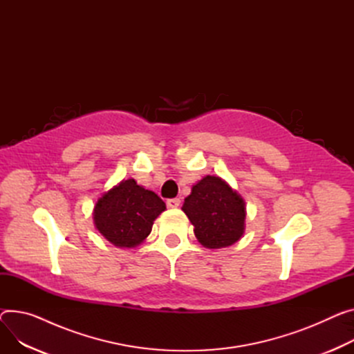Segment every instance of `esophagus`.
Instances as JSON below:
<instances>
[{"mask_svg":"<svg viewBox=\"0 0 354 354\" xmlns=\"http://www.w3.org/2000/svg\"><path fill=\"white\" fill-rule=\"evenodd\" d=\"M180 198H170V200H167V207H170V208H177L178 205H180Z\"/></svg>","mask_w":354,"mask_h":354,"instance_id":"34e87169","label":"esophagus"}]
</instances>
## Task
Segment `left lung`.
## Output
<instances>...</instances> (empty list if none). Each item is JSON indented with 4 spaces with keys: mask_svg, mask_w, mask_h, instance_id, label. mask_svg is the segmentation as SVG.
Returning a JSON list of instances; mask_svg holds the SVG:
<instances>
[{
    "mask_svg": "<svg viewBox=\"0 0 354 354\" xmlns=\"http://www.w3.org/2000/svg\"><path fill=\"white\" fill-rule=\"evenodd\" d=\"M183 211L207 248L230 247L243 234L245 203L220 177L207 176L198 181L184 200Z\"/></svg>",
    "mask_w": 354,
    "mask_h": 354,
    "instance_id": "left-lung-1",
    "label": "left lung"
}]
</instances>
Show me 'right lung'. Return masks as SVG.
<instances>
[{"label": "right lung", "mask_w": 354, "mask_h": 354, "mask_svg": "<svg viewBox=\"0 0 354 354\" xmlns=\"http://www.w3.org/2000/svg\"><path fill=\"white\" fill-rule=\"evenodd\" d=\"M165 209V201L156 193L129 178L97 200L93 218L99 232L113 245L133 248L147 238L153 221Z\"/></svg>", "instance_id": "add662e5"}]
</instances>
